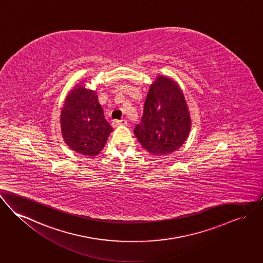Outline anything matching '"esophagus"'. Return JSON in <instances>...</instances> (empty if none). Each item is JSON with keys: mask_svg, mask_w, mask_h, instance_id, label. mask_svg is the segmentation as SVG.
<instances>
[{"mask_svg": "<svg viewBox=\"0 0 263 263\" xmlns=\"http://www.w3.org/2000/svg\"><path fill=\"white\" fill-rule=\"evenodd\" d=\"M114 124H115L116 126H126V125H127V121H126L125 119H122V120H116V121H114Z\"/></svg>", "mask_w": 263, "mask_h": 263, "instance_id": "obj_1", "label": "esophagus"}]
</instances>
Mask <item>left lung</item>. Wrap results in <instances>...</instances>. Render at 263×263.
Listing matches in <instances>:
<instances>
[{"instance_id":"8db88e82","label":"left lung","mask_w":263,"mask_h":263,"mask_svg":"<svg viewBox=\"0 0 263 263\" xmlns=\"http://www.w3.org/2000/svg\"><path fill=\"white\" fill-rule=\"evenodd\" d=\"M192 120L178 82L157 76L147 93L141 123L134 134L142 147L154 155L170 154L187 139Z\"/></svg>"}]
</instances>
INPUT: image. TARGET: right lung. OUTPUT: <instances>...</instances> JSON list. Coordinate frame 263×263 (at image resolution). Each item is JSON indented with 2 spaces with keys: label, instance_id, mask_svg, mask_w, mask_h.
<instances>
[{
  "label": "right lung",
  "instance_id": "1",
  "mask_svg": "<svg viewBox=\"0 0 263 263\" xmlns=\"http://www.w3.org/2000/svg\"><path fill=\"white\" fill-rule=\"evenodd\" d=\"M78 83L66 95L61 111L63 141L74 152L96 156L104 148L113 128L106 121L96 90Z\"/></svg>",
  "mask_w": 263,
  "mask_h": 263
}]
</instances>
